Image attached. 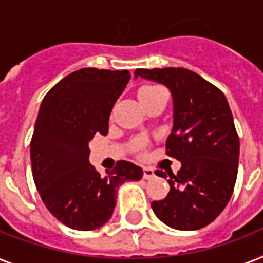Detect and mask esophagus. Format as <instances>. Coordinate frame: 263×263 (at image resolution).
<instances>
[{
  "instance_id": "obj_1",
  "label": "esophagus",
  "mask_w": 263,
  "mask_h": 263,
  "mask_svg": "<svg viewBox=\"0 0 263 263\" xmlns=\"http://www.w3.org/2000/svg\"><path fill=\"white\" fill-rule=\"evenodd\" d=\"M154 177V171L152 168H147V166H144L143 168V179L150 180Z\"/></svg>"
}]
</instances>
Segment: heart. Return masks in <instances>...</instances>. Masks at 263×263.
<instances>
[{"label":"heart","mask_w":263,"mask_h":263,"mask_svg":"<svg viewBox=\"0 0 263 263\" xmlns=\"http://www.w3.org/2000/svg\"><path fill=\"white\" fill-rule=\"evenodd\" d=\"M160 87H156V86H146V87H142L139 90V98H142V97H144V95L150 94V92H153V91L158 90Z\"/></svg>","instance_id":"obj_1"}]
</instances>
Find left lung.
<instances>
[{
  "label": "left lung",
  "mask_w": 263,
  "mask_h": 263,
  "mask_svg": "<svg viewBox=\"0 0 263 263\" xmlns=\"http://www.w3.org/2000/svg\"><path fill=\"white\" fill-rule=\"evenodd\" d=\"M165 84L173 97V129L166 156L181 162L169 177L168 195L153 200L156 216L171 228L194 231L214 221L236 183L240 142L224 92L185 68L136 69L135 78Z\"/></svg>",
  "instance_id": "left-lung-1"
}]
</instances>
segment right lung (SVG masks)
Listing matches in <instances>:
<instances>
[{
  "instance_id": "add662e5",
  "label": "right lung",
  "mask_w": 263,
  "mask_h": 263,
  "mask_svg": "<svg viewBox=\"0 0 263 263\" xmlns=\"http://www.w3.org/2000/svg\"><path fill=\"white\" fill-rule=\"evenodd\" d=\"M129 78L128 71L83 68L51 87L39 107L30 143L35 185L47 210L72 229L102 227L113 214L119 185L142 179V168L128 161H117L105 176L88 162V142L107 134Z\"/></svg>"
}]
</instances>
